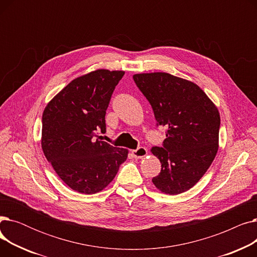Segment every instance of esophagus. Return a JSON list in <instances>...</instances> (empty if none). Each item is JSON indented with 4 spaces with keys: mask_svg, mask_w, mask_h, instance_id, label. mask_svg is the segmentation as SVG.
<instances>
[{
    "mask_svg": "<svg viewBox=\"0 0 257 257\" xmlns=\"http://www.w3.org/2000/svg\"><path fill=\"white\" fill-rule=\"evenodd\" d=\"M148 154V150L145 147H140L137 150L132 151V155L134 158H143Z\"/></svg>",
    "mask_w": 257,
    "mask_h": 257,
    "instance_id": "1",
    "label": "esophagus"
}]
</instances>
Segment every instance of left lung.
<instances>
[{
    "mask_svg": "<svg viewBox=\"0 0 257 257\" xmlns=\"http://www.w3.org/2000/svg\"><path fill=\"white\" fill-rule=\"evenodd\" d=\"M133 79L151 104L157 125L168 128L163 147L151 149L161 164L152 182L165 194L186 192L217 155L221 123L218 108L192 81L161 72L136 74Z\"/></svg>",
    "mask_w": 257,
    "mask_h": 257,
    "instance_id": "left-lung-1",
    "label": "left lung"
}]
</instances>
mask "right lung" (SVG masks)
<instances>
[{
	"instance_id": "1",
	"label": "right lung",
	"mask_w": 257,
	"mask_h": 257,
	"mask_svg": "<svg viewBox=\"0 0 257 257\" xmlns=\"http://www.w3.org/2000/svg\"><path fill=\"white\" fill-rule=\"evenodd\" d=\"M124 71L96 70L62 88L43 113L42 148L59 178L81 194H96L109 184L128 150L101 141L111 94Z\"/></svg>"
}]
</instances>
